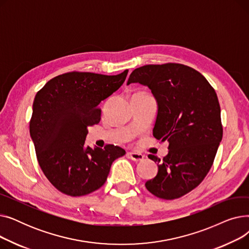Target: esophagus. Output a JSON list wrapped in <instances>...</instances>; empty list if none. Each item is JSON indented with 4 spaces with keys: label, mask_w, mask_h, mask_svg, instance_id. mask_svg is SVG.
Masks as SVG:
<instances>
[{
    "label": "esophagus",
    "mask_w": 249,
    "mask_h": 249,
    "mask_svg": "<svg viewBox=\"0 0 249 249\" xmlns=\"http://www.w3.org/2000/svg\"><path fill=\"white\" fill-rule=\"evenodd\" d=\"M128 156L133 161H142L144 160V155L137 152H128Z\"/></svg>",
    "instance_id": "esophagus-1"
}]
</instances>
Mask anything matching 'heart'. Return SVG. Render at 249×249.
Masks as SVG:
<instances>
[{
    "instance_id": "b5f03b06",
    "label": "heart",
    "mask_w": 249,
    "mask_h": 249,
    "mask_svg": "<svg viewBox=\"0 0 249 249\" xmlns=\"http://www.w3.org/2000/svg\"><path fill=\"white\" fill-rule=\"evenodd\" d=\"M138 93H144V91H138ZM138 93H135V94H138Z\"/></svg>"
}]
</instances>
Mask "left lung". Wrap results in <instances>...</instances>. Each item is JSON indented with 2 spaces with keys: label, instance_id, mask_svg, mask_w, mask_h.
<instances>
[{
  "label": "left lung",
  "instance_id": "left-lung-1",
  "mask_svg": "<svg viewBox=\"0 0 249 249\" xmlns=\"http://www.w3.org/2000/svg\"><path fill=\"white\" fill-rule=\"evenodd\" d=\"M139 83L158 102L153 136L168 141L155 178L145 182L158 198L174 200L198 187L213 164L223 136L215 89L199 71L179 63L147 64L134 70L127 85Z\"/></svg>",
  "mask_w": 249,
  "mask_h": 249
}]
</instances>
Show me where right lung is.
<instances>
[{
	"instance_id": "obj_1",
	"label": "right lung",
	"mask_w": 249,
	"mask_h": 249,
	"mask_svg": "<svg viewBox=\"0 0 249 249\" xmlns=\"http://www.w3.org/2000/svg\"><path fill=\"white\" fill-rule=\"evenodd\" d=\"M127 73L67 72L36 94L30 136L39 165L59 192L78 197L100 189L113 161L126 153L112 144L90 148L85 141L88 127L101 120L100 103L123 85Z\"/></svg>"
}]
</instances>
